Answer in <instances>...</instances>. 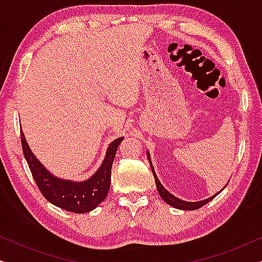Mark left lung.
<instances>
[{
	"label": "left lung",
	"instance_id": "1",
	"mask_svg": "<svg viewBox=\"0 0 262 262\" xmlns=\"http://www.w3.org/2000/svg\"><path fill=\"white\" fill-rule=\"evenodd\" d=\"M146 156H148L150 167H151L154 178H155V184H156L157 191H159V194H160L161 198H162V199L164 200V202H166V203L168 204V205L173 206V207H175V209H179V210H188V211H191V210H198V209H200V207H202V206L205 205V204L211 202V200H212L217 194H220L221 191L218 192V193H216V194H213L212 196H210V198L204 199V200H200V202H185V200L177 198V196L171 194L170 192H168L167 189L163 187V185L160 182L159 178H157V175H156V171H155V169H154V166H152L151 160H150V154H149V151L146 152ZM225 186H227V185H225Z\"/></svg>",
	"mask_w": 262,
	"mask_h": 262
}]
</instances>
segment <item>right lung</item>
Here are the masks:
<instances>
[{"label": "right lung", "mask_w": 262, "mask_h": 262, "mask_svg": "<svg viewBox=\"0 0 262 262\" xmlns=\"http://www.w3.org/2000/svg\"><path fill=\"white\" fill-rule=\"evenodd\" d=\"M123 139L124 137H119L111 143L101 166L91 178L84 181H71L55 177L39 162L21 130L24 156L41 194L53 205L75 213L89 212L105 200L110 191L114 156Z\"/></svg>", "instance_id": "1"}]
</instances>
